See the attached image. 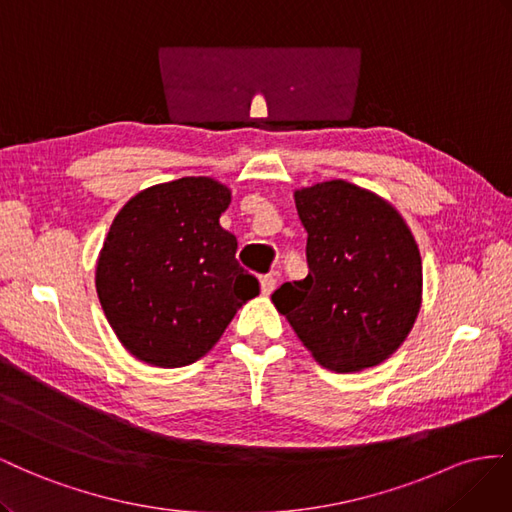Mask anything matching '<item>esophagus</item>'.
I'll return each instance as SVG.
<instances>
[{
    "label": "esophagus",
    "instance_id": "1",
    "mask_svg": "<svg viewBox=\"0 0 512 512\" xmlns=\"http://www.w3.org/2000/svg\"><path fill=\"white\" fill-rule=\"evenodd\" d=\"M259 285H261V294L270 296L272 291H274V285H276L274 276H272V274H264V276H261V279H259Z\"/></svg>",
    "mask_w": 512,
    "mask_h": 512
}]
</instances>
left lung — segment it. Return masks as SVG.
I'll list each match as a JSON object with an SVG mask.
<instances>
[{"label":"left lung","mask_w":512,"mask_h":512,"mask_svg":"<svg viewBox=\"0 0 512 512\" xmlns=\"http://www.w3.org/2000/svg\"><path fill=\"white\" fill-rule=\"evenodd\" d=\"M309 274L272 294L317 364L356 373L390 358L422 306V259L399 210L345 180L294 191Z\"/></svg>","instance_id":"left-lung-1"}]
</instances>
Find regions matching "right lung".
<instances>
[{
    "mask_svg": "<svg viewBox=\"0 0 512 512\" xmlns=\"http://www.w3.org/2000/svg\"><path fill=\"white\" fill-rule=\"evenodd\" d=\"M231 191L208 175L154 184L113 218L96 259V294L130 356L178 369L221 341L259 283L218 223Z\"/></svg>",
    "mask_w": 512,
    "mask_h": 512,
    "instance_id": "right-lung-1",
    "label": "right lung"
}]
</instances>
